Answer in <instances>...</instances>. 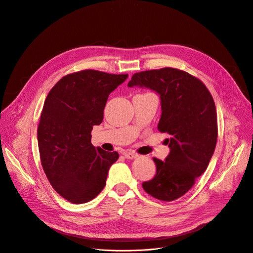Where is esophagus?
Masks as SVG:
<instances>
[{"label": "esophagus", "mask_w": 253, "mask_h": 253, "mask_svg": "<svg viewBox=\"0 0 253 253\" xmlns=\"http://www.w3.org/2000/svg\"><path fill=\"white\" fill-rule=\"evenodd\" d=\"M124 156H125L127 159H134V158H136V157H138V154L135 153V152L126 151V152H124Z\"/></svg>", "instance_id": "34e87169"}]
</instances>
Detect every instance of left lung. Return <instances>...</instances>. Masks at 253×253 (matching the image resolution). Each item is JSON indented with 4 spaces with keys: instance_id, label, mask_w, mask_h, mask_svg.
Instances as JSON below:
<instances>
[{
    "instance_id": "left-lung-1",
    "label": "left lung",
    "mask_w": 253,
    "mask_h": 253,
    "mask_svg": "<svg viewBox=\"0 0 253 253\" xmlns=\"http://www.w3.org/2000/svg\"><path fill=\"white\" fill-rule=\"evenodd\" d=\"M129 87L149 88L159 96L162 115L158 130L170 135L165 162L153 158L155 176L144 191L170 202L185 195L204 173L217 143V113L208 88L197 78L171 67L137 73Z\"/></svg>"
}]
</instances>
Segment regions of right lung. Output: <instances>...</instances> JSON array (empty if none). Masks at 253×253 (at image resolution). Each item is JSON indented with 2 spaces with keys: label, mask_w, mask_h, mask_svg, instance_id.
I'll use <instances>...</instances> for the list:
<instances>
[{
  "label": "right lung",
  "mask_w": 253,
  "mask_h": 253,
  "mask_svg": "<svg viewBox=\"0 0 253 253\" xmlns=\"http://www.w3.org/2000/svg\"><path fill=\"white\" fill-rule=\"evenodd\" d=\"M127 78L82 71L62 78L45 99L37 131L41 165L53 189L68 202L96 198L119 158L117 151L93 146L90 133L103 121L109 95Z\"/></svg>",
  "instance_id": "add662e5"
}]
</instances>
